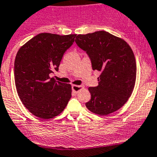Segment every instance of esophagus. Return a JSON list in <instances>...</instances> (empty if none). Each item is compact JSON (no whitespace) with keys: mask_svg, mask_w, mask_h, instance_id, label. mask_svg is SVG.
<instances>
[{"mask_svg":"<svg viewBox=\"0 0 157 157\" xmlns=\"http://www.w3.org/2000/svg\"><path fill=\"white\" fill-rule=\"evenodd\" d=\"M83 88V86L80 85H73L72 86V90L74 93H78L79 91Z\"/></svg>","mask_w":157,"mask_h":157,"instance_id":"1","label":"esophagus"}]
</instances>
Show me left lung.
<instances>
[{
    "instance_id": "8db88e82",
    "label": "left lung",
    "mask_w": 157,
    "mask_h": 157,
    "mask_svg": "<svg viewBox=\"0 0 157 157\" xmlns=\"http://www.w3.org/2000/svg\"><path fill=\"white\" fill-rule=\"evenodd\" d=\"M75 41L89 56L93 70L100 72L98 85L88 88L91 98L86 107L101 116L121 109L131 95L136 80V62L131 47L103 30L79 34Z\"/></svg>"
}]
</instances>
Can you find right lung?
<instances>
[{
	"mask_svg": "<svg viewBox=\"0 0 157 157\" xmlns=\"http://www.w3.org/2000/svg\"><path fill=\"white\" fill-rule=\"evenodd\" d=\"M76 36L39 33L17 52L14 66L17 93L26 108L39 118L52 119L60 114L71 98V85L56 81L49 74L59 70Z\"/></svg>",
	"mask_w": 157,
	"mask_h": 157,
	"instance_id": "add662e5",
	"label": "right lung"
}]
</instances>
